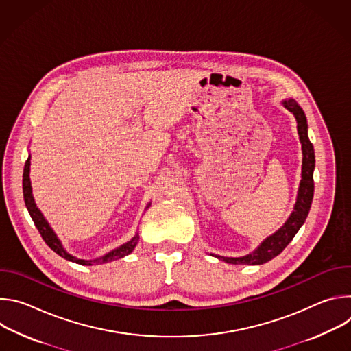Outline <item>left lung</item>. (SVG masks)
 <instances>
[{
  "instance_id": "1",
  "label": "left lung",
  "mask_w": 351,
  "mask_h": 351,
  "mask_svg": "<svg viewBox=\"0 0 351 351\" xmlns=\"http://www.w3.org/2000/svg\"><path fill=\"white\" fill-rule=\"evenodd\" d=\"M285 107L293 112L297 121V132L300 136L303 147V171H302V182H300L297 202L294 206V211L291 213L287 222L272 236H269L253 254H248L241 258H228V257H218L228 264H245V265H261L268 263L269 260L279 256L286 245L293 240L298 229L306 222L307 215L311 208L313 197H314V178L313 172L315 168V156H314V147L307 134V118L304 111L302 110L294 99H287L283 103Z\"/></svg>"
}]
</instances>
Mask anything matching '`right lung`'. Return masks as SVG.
I'll return each mask as SVG.
<instances>
[{
  "instance_id": "obj_1",
  "label": "right lung",
  "mask_w": 351,
  "mask_h": 351,
  "mask_svg": "<svg viewBox=\"0 0 351 351\" xmlns=\"http://www.w3.org/2000/svg\"><path fill=\"white\" fill-rule=\"evenodd\" d=\"M29 172H30V157L26 160V164H25V169H23V198H25V204L27 207V211L37 228V230L40 232L43 240L47 243V245L54 250V252L61 256L62 258L68 260V261H72V263H76V264H80V265H98V264H104V263H110V261H114V260H118V258H122L128 254H130L133 252V248L136 247L137 241H138V234H136L130 241H128L126 244H122L121 247L112 250L111 253L106 254L104 257L101 258H97V260H79L76 257H72L71 254H68L65 252V248L62 247L61 241L58 240V237L56 236V233L53 232V229L49 228V225L47 223V221L44 219L43 214L40 213V210L36 207V203H34V198H33V194H32V186H30V178H29Z\"/></svg>"
}]
</instances>
